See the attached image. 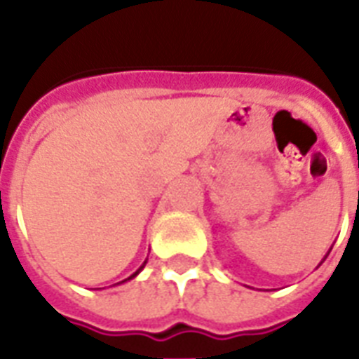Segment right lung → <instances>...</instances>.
Instances as JSON below:
<instances>
[{
    "label": "right lung",
    "mask_w": 359,
    "mask_h": 359,
    "mask_svg": "<svg viewBox=\"0 0 359 359\" xmlns=\"http://www.w3.org/2000/svg\"><path fill=\"white\" fill-rule=\"evenodd\" d=\"M145 262H147V261H145ZM145 262H143V266H145ZM143 266H141V268H143ZM141 268H140V270H141ZM140 270H137V272H135V273H132V276H130V278H128V279L135 278V276H137V273H140ZM124 281H126V279H124Z\"/></svg>",
    "instance_id": "right-lung-1"
}]
</instances>
